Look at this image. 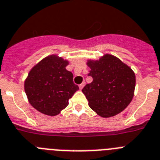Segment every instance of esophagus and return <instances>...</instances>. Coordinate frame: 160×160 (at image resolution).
Segmentation results:
<instances>
[{
  "instance_id": "obj_1",
  "label": "esophagus",
  "mask_w": 160,
  "mask_h": 160,
  "mask_svg": "<svg viewBox=\"0 0 160 160\" xmlns=\"http://www.w3.org/2000/svg\"><path fill=\"white\" fill-rule=\"evenodd\" d=\"M84 85H85V82H84V81L82 83V84H80V85H79V87H80V90H81V89H82V88H84Z\"/></svg>"
}]
</instances>
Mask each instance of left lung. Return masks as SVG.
<instances>
[{"instance_id": "obj_1", "label": "left lung", "mask_w": 160, "mask_h": 160, "mask_svg": "<svg viewBox=\"0 0 160 160\" xmlns=\"http://www.w3.org/2000/svg\"><path fill=\"white\" fill-rule=\"evenodd\" d=\"M86 64L92 81L82 92L91 109L103 118L122 112L134 96L136 76L132 68L110 53L99 59H88Z\"/></svg>"}]
</instances>
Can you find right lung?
<instances>
[{
  "instance_id": "right-lung-1",
  "label": "right lung",
  "mask_w": 160,
  "mask_h": 160,
  "mask_svg": "<svg viewBox=\"0 0 160 160\" xmlns=\"http://www.w3.org/2000/svg\"><path fill=\"white\" fill-rule=\"evenodd\" d=\"M68 64V60L51 54L30 70L24 90L29 103L39 112L49 116L58 115L79 89L73 82V74L66 69Z\"/></svg>"
}]
</instances>
